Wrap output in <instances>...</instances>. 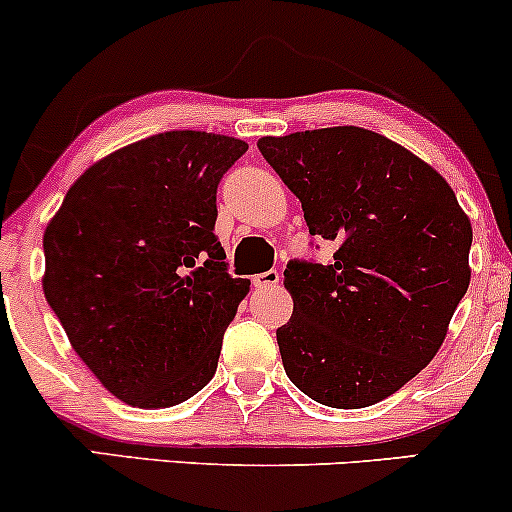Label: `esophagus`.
Segmentation results:
<instances>
[{"mask_svg": "<svg viewBox=\"0 0 512 512\" xmlns=\"http://www.w3.org/2000/svg\"><path fill=\"white\" fill-rule=\"evenodd\" d=\"M279 281H281V274L276 272V269H269V272H262V274L252 276V286H255V288L279 286Z\"/></svg>", "mask_w": 512, "mask_h": 512, "instance_id": "obj_1", "label": "esophagus"}]
</instances>
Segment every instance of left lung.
Listing matches in <instances>:
<instances>
[{
	"instance_id": "obj_1",
	"label": "left lung",
	"mask_w": 512,
	"mask_h": 512,
	"mask_svg": "<svg viewBox=\"0 0 512 512\" xmlns=\"http://www.w3.org/2000/svg\"><path fill=\"white\" fill-rule=\"evenodd\" d=\"M303 205L329 264L288 262L293 317L276 329L283 369L329 408L389 398L439 353L470 286L472 226L446 178L357 126L257 140Z\"/></svg>"
}]
</instances>
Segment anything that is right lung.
Here are the masks:
<instances>
[{
    "label": "right lung",
    "mask_w": 512,
    "mask_h": 512,
    "mask_svg": "<svg viewBox=\"0 0 512 512\" xmlns=\"http://www.w3.org/2000/svg\"><path fill=\"white\" fill-rule=\"evenodd\" d=\"M248 143L166 131L95 162L45 229L42 291L102 386L138 408L205 389L250 291L214 236L217 186Z\"/></svg>",
    "instance_id": "right-lung-1"
}]
</instances>
